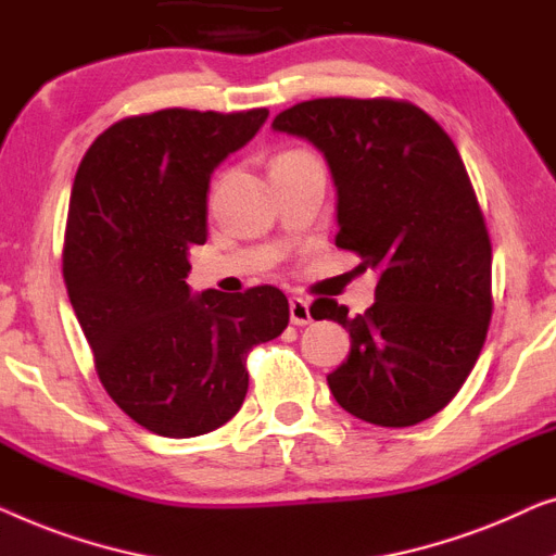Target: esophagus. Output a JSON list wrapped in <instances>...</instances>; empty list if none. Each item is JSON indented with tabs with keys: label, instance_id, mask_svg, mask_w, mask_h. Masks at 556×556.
I'll return each mask as SVG.
<instances>
[{
	"label": "esophagus",
	"instance_id": "esophagus-1",
	"mask_svg": "<svg viewBox=\"0 0 556 556\" xmlns=\"http://www.w3.org/2000/svg\"><path fill=\"white\" fill-rule=\"evenodd\" d=\"M289 319L292 325H309L312 323V312H309V302L302 300V296H292L289 300Z\"/></svg>",
	"mask_w": 556,
	"mask_h": 556
}]
</instances>
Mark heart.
<instances>
[{
	"label": "heart",
	"instance_id": "heart-1",
	"mask_svg": "<svg viewBox=\"0 0 556 556\" xmlns=\"http://www.w3.org/2000/svg\"><path fill=\"white\" fill-rule=\"evenodd\" d=\"M287 153H296V151H285V153H279V155H287Z\"/></svg>",
	"mask_w": 556,
	"mask_h": 556
}]
</instances>
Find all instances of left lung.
Segmentation results:
<instances>
[{"label":"left lung","instance_id":"left-lung-1","mask_svg":"<svg viewBox=\"0 0 556 556\" xmlns=\"http://www.w3.org/2000/svg\"><path fill=\"white\" fill-rule=\"evenodd\" d=\"M271 128L307 138L338 186L334 244L378 269L375 304L348 317L330 296L312 317L350 332V355L327 375L334 401L382 428L443 410L486 342L491 239L448 132L408 100L317 98L281 111Z\"/></svg>","mask_w":556,"mask_h":556}]
</instances>
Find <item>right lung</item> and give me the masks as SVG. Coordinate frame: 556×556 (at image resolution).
Wrapping results in <instances>:
<instances>
[{
  "label": "right lung",
  "mask_w": 556,
  "mask_h": 556,
  "mask_svg": "<svg viewBox=\"0 0 556 556\" xmlns=\"http://www.w3.org/2000/svg\"><path fill=\"white\" fill-rule=\"evenodd\" d=\"M267 108L130 115L92 140L70 197L62 277L115 405L166 438L216 431L249 390L247 355L279 338L271 285L191 296L189 252L206 241L214 168L249 143Z\"/></svg>",
  "instance_id": "right-lung-1"
}]
</instances>
